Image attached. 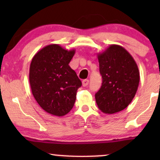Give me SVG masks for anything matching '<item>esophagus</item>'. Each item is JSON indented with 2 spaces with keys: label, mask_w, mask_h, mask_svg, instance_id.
<instances>
[{
  "label": "esophagus",
  "mask_w": 160,
  "mask_h": 160,
  "mask_svg": "<svg viewBox=\"0 0 160 160\" xmlns=\"http://www.w3.org/2000/svg\"><path fill=\"white\" fill-rule=\"evenodd\" d=\"M88 84H89V80H83L82 81V86H86Z\"/></svg>",
  "instance_id": "obj_1"
}]
</instances>
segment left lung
Listing matches in <instances>:
<instances>
[{
	"mask_svg": "<svg viewBox=\"0 0 160 160\" xmlns=\"http://www.w3.org/2000/svg\"><path fill=\"white\" fill-rule=\"evenodd\" d=\"M102 78L95 93L99 109L106 114L120 112L132 102L140 81L138 68L130 53L120 45L111 44L97 55Z\"/></svg>",
	"mask_w": 160,
	"mask_h": 160,
	"instance_id": "obj_1",
	"label": "left lung"
}]
</instances>
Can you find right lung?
Returning <instances> with one entry per match:
<instances>
[{"mask_svg": "<svg viewBox=\"0 0 160 160\" xmlns=\"http://www.w3.org/2000/svg\"><path fill=\"white\" fill-rule=\"evenodd\" d=\"M75 49L58 44L40 49L33 57L29 69L32 94L40 108L50 114L62 117L74 107L77 91L82 85L68 64Z\"/></svg>", "mask_w": 160, "mask_h": 160, "instance_id": "add662e5", "label": "right lung"}]
</instances>
